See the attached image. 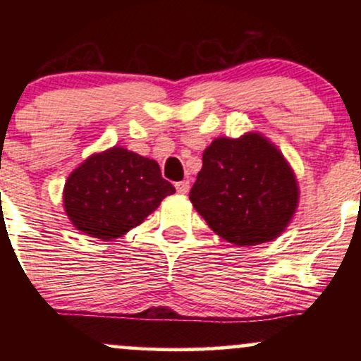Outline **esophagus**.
<instances>
[{
    "mask_svg": "<svg viewBox=\"0 0 361 361\" xmlns=\"http://www.w3.org/2000/svg\"><path fill=\"white\" fill-rule=\"evenodd\" d=\"M175 186H176V192H178V193H188V190H190V181H188V180L178 181V183H176Z\"/></svg>",
    "mask_w": 361,
    "mask_h": 361,
    "instance_id": "esophagus-1",
    "label": "esophagus"
}]
</instances>
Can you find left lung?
<instances>
[{
    "instance_id": "obj_1",
    "label": "left lung",
    "mask_w": 361,
    "mask_h": 361,
    "mask_svg": "<svg viewBox=\"0 0 361 361\" xmlns=\"http://www.w3.org/2000/svg\"><path fill=\"white\" fill-rule=\"evenodd\" d=\"M202 161L190 202L215 234L256 246L287 229L299 207V181L270 139L258 132L217 137Z\"/></svg>"
}]
</instances>
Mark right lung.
Masks as SVG:
<instances>
[{
  "mask_svg": "<svg viewBox=\"0 0 361 361\" xmlns=\"http://www.w3.org/2000/svg\"><path fill=\"white\" fill-rule=\"evenodd\" d=\"M175 186L159 164L122 146L94 152L66 180L62 202L78 231L114 241L144 222Z\"/></svg>",
  "mask_w": 361,
  "mask_h": 361,
  "instance_id": "add662e5",
  "label": "right lung"
}]
</instances>
